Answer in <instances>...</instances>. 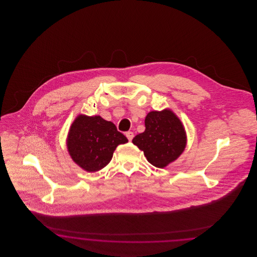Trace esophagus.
Returning a JSON list of instances; mask_svg holds the SVG:
<instances>
[{
    "label": "esophagus",
    "instance_id": "esophagus-1",
    "mask_svg": "<svg viewBox=\"0 0 257 257\" xmlns=\"http://www.w3.org/2000/svg\"><path fill=\"white\" fill-rule=\"evenodd\" d=\"M126 137H127V139H128L130 142H131V141L133 140V138H134V133L129 131V132H127V133H126Z\"/></svg>",
    "mask_w": 257,
    "mask_h": 257
}]
</instances>
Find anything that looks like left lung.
<instances>
[{"label": "left lung", "mask_w": 257, "mask_h": 257, "mask_svg": "<svg viewBox=\"0 0 257 257\" xmlns=\"http://www.w3.org/2000/svg\"><path fill=\"white\" fill-rule=\"evenodd\" d=\"M146 130L132 143L144 151L147 161L163 169L177 159L184 151L187 137L181 120L172 110H152L147 113Z\"/></svg>", "instance_id": "1"}]
</instances>
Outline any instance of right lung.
I'll list each match as a JSON object with an SVG mask.
<instances>
[{
    "mask_svg": "<svg viewBox=\"0 0 257 257\" xmlns=\"http://www.w3.org/2000/svg\"><path fill=\"white\" fill-rule=\"evenodd\" d=\"M127 138L100 115L79 114L69 129L66 146L70 157L83 170L95 172L110 162L113 151Z\"/></svg>",
    "mask_w": 257,
    "mask_h": 257,
    "instance_id": "right-lung-1",
    "label": "right lung"
}]
</instances>
